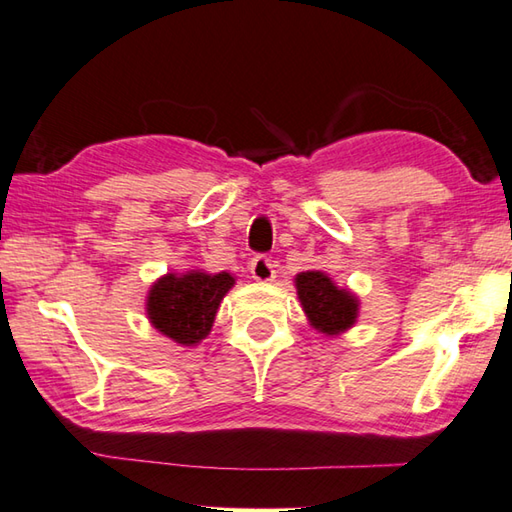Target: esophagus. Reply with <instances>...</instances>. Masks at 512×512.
Returning <instances> with one entry per match:
<instances>
[{
  "instance_id": "1",
  "label": "esophagus",
  "mask_w": 512,
  "mask_h": 512,
  "mask_svg": "<svg viewBox=\"0 0 512 512\" xmlns=\"http://www.w3.org/2000/svg\"><path fill=\"white\" fill-rule=\"evenodd\" d=\"M249 272L260 283H267V281H274L276 276V269H274V260L269 258L267 254H258L252 258V263H249Z\"/></svg>"
}]
</instances>
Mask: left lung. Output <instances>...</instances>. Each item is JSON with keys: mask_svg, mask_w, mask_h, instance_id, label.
<instances>
[{"mask_svg": "<svg viewBox=\"0 0 512 512\" xmlns=\"http://www.w3.org/2000/svg\"><path fill=\"white\" fill-rule=\"evenodd\" d=\"M296 289L307 318L318 332L339 334L354 325L359 303L347 289L336 287L323 272L298 274Z\"/></svg>", "mask_w": 512, "mask_h": 512, "instance_id": "obj_1", "label": "left lung"}]
</instances>
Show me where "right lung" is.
<instances>
[{"instance_id":"right-lung-1","label":"right lung","mask_w":512,"mask_h":512,"mask_svg":"<svg viewBox=\"0 0 512 512\" xmlns=\"http://www.w3.org/2000/svg\"><path fill=\"white\" fill-rule=\"evenodd\" d=\"M234 285L227 272L167 274L151 287L147 314L153 327L182 345L200 343L211 332L218 305Z\"/></svg>"}]
</instances>
